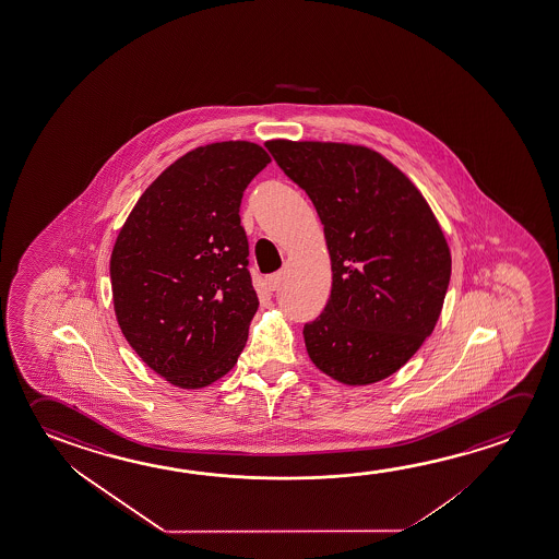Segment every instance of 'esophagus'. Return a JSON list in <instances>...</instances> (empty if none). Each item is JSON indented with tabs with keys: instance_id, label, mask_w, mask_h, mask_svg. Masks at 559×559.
Segmentation results:
<instances>
[{
	"instance_id": "esophagus-1",
	"label": "esophagus",
	"mask_w": 559,
	"mask_h": 559,
	"mask_svg": "<svg viewBox=\"0 0 559 559\" xmlns=\"http://www.w3.org/2000/svg\"><path fill=\"white\" fill-rule=\"evenodd\" d=\"M281 283H283V273L266 276V286H269L271 290H276V288L281 286Z\"/></svg>"
}]
</instances>
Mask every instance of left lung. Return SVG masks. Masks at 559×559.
<instances>
[{
    "label": "left lung",
    "instance_id": "8db88e82",
    "mask_svg": "<svg viewBox=\"0 0 559 559\" xmlns=\"http://www.w3.org/2000/svg\"><path fill=\"white\" fill-rule=\"evenodd\" d=\"M318 211L331 255L325 310L304 325L311 361L344 385H370L413 358L438 323L451 251L428 201L368 146L266 141Z\"/></svg>",
    "mask_w": 559,
    "mask_h": 559
}]
</instances>
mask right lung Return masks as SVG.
Returning a JSON list of instances; mask_svg holds the SVG:
<instances>
[{
	"label": "right lung",
	"mask_w": 559,
	"mask_h": 559,
	"mask_svg": "<svg viewBox=\"0 0 559 559\" xmlns=\"http://www.w3.org/2000/svg\"><path fill=\"white\" fill-rule=\"evenodd\" d=\"M271 156L249 141L198 146L139 198L110 258L114 311L129 346L181 389L233 370L259 300L240 203Z\"/></svg>",
	"instance_id": "add662e5"
}]
</instances>
